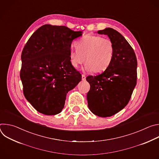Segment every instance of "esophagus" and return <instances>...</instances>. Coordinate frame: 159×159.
<instances>
[{"instance_id":"34e87169","label":"esophagus","mask_w":159,"mask_h":159,"mask_svg":"<svg viewBox=\"0 0 159 159\" xmlns=\"http://www.w3.org/2000/svg\"><path fill=\"white\" fill-rule=\"evenodd\" d=\"M85 79H86L85 75V74H82V80H85Z\"/></svg>"}]
</instances>
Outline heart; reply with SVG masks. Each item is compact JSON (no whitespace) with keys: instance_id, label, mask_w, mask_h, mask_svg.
<instances>
[{"instance_id":"heart-1","label":"heart","mask_w":159,"mask_h":159,"mask_svg":"<svg viewBox=\"0 0 159 159\" xmlns=\"http://www.w3.org/2000/svg\"><path fill=\"white\" fill-rule=\"evenodd\" d=\"M75 46L77 48L71 49L69 53L74 68L85 61V70L100 73L108 69L114 58L115 45L109 38L89 34L78 39Z\"/></svg>"}]
</instances>
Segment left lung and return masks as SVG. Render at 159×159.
Masks as SVG:
<instances>
[{"mask_svg": "<svg viewBox=\"0 0 159 159\" xmlns=\"http://www.w3.org/2000/svg\"><path fill=\"white\" fill-rule=\"evenodd\" d=\"M98 33L106 34L115 45L112 61L102 74L86 77L90 84L88 107L100 117H109L128 103L137 85V60L133 48L116 30L106 28Z\"/></svg>", "mask_w": 159, "mask_h": 159, "instance_id": "1", "label": "left lung"}]
</instances>
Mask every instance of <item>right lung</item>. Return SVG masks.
<instances>
[{"instance_id": "add662e5", "label": "right lung", "mask_w": 159, "mask_h": 159, "mask_svg": "<svg viewBox=\"0 0 159 159\" xmlns=\"http://www.w3.org/2000/svg\"><path fill=\"white\" fill-rule=\"evenodd\" d=\"M81 35L66 26L45 25L25 44L20 77L26 99L39 112L60 113L66 94L82 80L69 58L72 41Z\"/></svg>"}]
</instances>
